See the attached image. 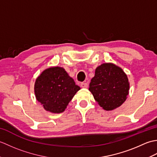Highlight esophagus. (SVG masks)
Wrapping results in <instances>:
<instances>
[{"label":"esophagus","mask_w":157,"mask_h":157,"mask_svg":"<svg viewBox=\"0 0 157 157\" xmlns=\"http://www.w3.org/2000/svg\"><path fill=\"white\" fill-rule=\"evenodd\" d=\"M80 86H81L82 88H88V84H87V83H86V82H82Z\"/></svg>","instance_id":"34e87169"}]
</instances>
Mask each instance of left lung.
Here are the masks:
<instances>
[{
  "label": "left lung",
  "mask_w": 157,
  "mask_h": 157,
  "mask_svg": "<svg viewBox=\"0 0 157 157\" xmlns=\"http://www.w3.org/2000/svg\"><path fill=\"white\" fill-rule=\"evenodd\" d=\"M129 89L128 79L124 71L113 63H104L96 69L89 90L101 107L111 111L125 102Z\"/></svg>",
  "instance_id": "obj_1"
}]
</instances>
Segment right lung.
<instances>
[{
    "mask_svg": "<svg viewBox=\"0 0 157 157\" xmlns=\"http://www.w3.org/2000/svg\"><path fill=\"white\" fill-rule=\"evenodd\" d=\"M79 90V86L59 67L44 70L36 79L34 86L37 101L46 111L54 113L64 111Z\"/></svg>",
    "mask_w": 157,
    "mask_h": 157,
    "instance_id": "add662e5",
    "label": "right lung"
}]
</instances>
